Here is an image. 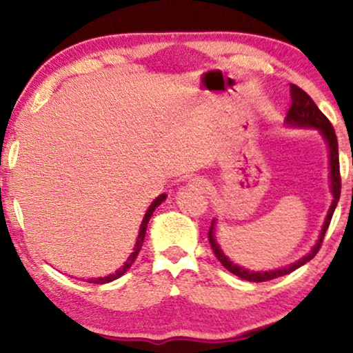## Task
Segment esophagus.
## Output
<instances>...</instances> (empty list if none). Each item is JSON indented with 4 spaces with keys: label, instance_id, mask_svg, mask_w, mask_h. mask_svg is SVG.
<instances>
[{
    "label": "esophagus",
    "instance_id": "1",
    "mask_svg": "<svg viewBox=\"0 0 353 353\" xmlns=\"http://www.w3.org/2000/svg\"><path fill=\"white\" fill-rule=\"evenodd\" d=\"M190 186L192 188V190L199 191V192H204L207 191V188H209V183H207V180H204V178H192V180L190 181Z\"/></svg>",
    "mask_w": 353,
    "mask_h": 353
}]
</instances>
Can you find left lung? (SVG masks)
<instances>
[{"instance_id":"8db88e82","label":"left lung","mask_w":353,"mask_h":353,"mask_svg":"<svg viewBox=\"0 0 353 353\" xmlns=\"http://www.w3.org/2000/svg\"><path fill=\"white\" fill-rule=\"evenodd\" d=\"M291 108L288 110L286 115V125L289 127H297V128H315L320 132V134L325 139L327 144V149H330V181H331V192H332V202L330 210H327L326 220L323 223L320 238H318L316 244L313 245L310 252L307 255H303L301 260L294 262L291 265L284 268H278V270H270V272H252V270H248L244 267H239L231 262V260L226 257L223 254V250L220 249L219 243L215 239V220L212 221L210 230H209V241H210V248L214 250L215 257L219 259V262L223 265V267L231 272L236 276L245 279V281L250 283H263V281H270V279L284 276V274L292 273L294 270H297L302 265H305L307 262L315 257L318 250L321 248L323 238H325L327 226L331 223L332 214H334V209L337 205V201L341 197V173H339V148H337V138H336V132L332 128V125L330 120L325 117V114L318 109V105L313 103V99L308 96L305 91L302 88H299L297 85H291Z\"/></svg>"}]
</instances>
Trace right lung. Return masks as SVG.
Returning <instances> with one entry per match:
<instances>
[{
    "instance_id": "right-lung-1",
    "label": "right lung",
    "mask_w": 353,
    "mask_h": 353,
    "mask_svg": "<svg viewBox=\"0 0 353 353\" xmlns=\"http://www.w3.org/2000/svg\"><path fill=\"white\" fill-rule=\"evenodd\" d=\"M167 199V194H161L159 197H156V199H154V202L151 205H149V209L146 210V214H144V219H143V221H141V226H139V233H138V238H137V244H134V248H133V252L130 254V257L127 259V262L123 263V267L122 268H119L117 272L115 273H112V274H109V276H104V278H91V279H88V283H96V284H104V283H110V281H114V279H117V278H120L122 276V274H125L128 272V268L132 267L133 265V262L134 260H137V257H138V254H139V250H141V245H143V243H144V236H146V230H148V223H149V220H151V216H152V212L157 209L159 205L162 204L163 201Z\"/></svg>"
}]
</instances>
